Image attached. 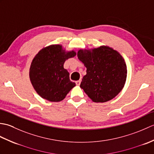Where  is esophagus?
Instances as JSON below:
<instances>
[{
	"instance_id": "34e87169",
	"label": "esophagus",
	"mask_w": 154,
	"mask_h": 154,
	"mask_svg": "<svg viewBox=\"0 0 154 154\" xmlns=\"http://www.w3.org/2000/svg\"><path fill=\"white\" fill-rule=\"evenodd\" d=\"M81 80H79V81H75V83H76V85H79L81 84Z\"/></svg>"
}]
</instances>
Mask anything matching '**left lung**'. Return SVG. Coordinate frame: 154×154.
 I'll use <instances>...</instances> for the list:
<instances>
[{
  "label": "left lung",
  "instance_id": "1",
  "mask_svg": "<svg viewBox=\"0 0 154 154\" xmlns=\"http://www.w3.org/2000/svg\"><path fill=\"white\" fill-rule=\"evenodd\" d=\"M78 59L87 68L80 87L94 103L114 99L125 85L127 67L119 51L106 45L79 50Z\"/></svg>",
  "mask_w": 154,
  "mask_h": 154
}]
</instances>
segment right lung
Instances as JSON below:
<instances>
[{
    "label": "right lung",
    "mask_w": 154,
    "mask_h": 154,
    "mask_svg": "<svg viewBox=\"0 0 154 154\" xmlns=\"http://www.w3.org/2000/svg\"><path fill=\"white\" fill-rule=\"evenodd\" d=\"M75 55L74 50L66 51L59 44L42 48L35 55L29 76L34 89L42 98L50 102H60L75 86L63 67L65 61Z\"/></svg>",
    "instance_id": "obj_1"
}]
</instances>
